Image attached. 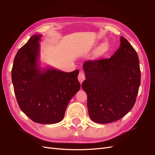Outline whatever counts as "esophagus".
I'll use <instances>...</instances> for the list:
<instances>
[{
	"instance_id": "34e87169",
	"label": "esophagus",
	"mask_w": 155,
	"mask_h": 155,
	"mask_svg": "<svg viewBox=\"0 0 155 155\" xmlns=\"http://www.w3.org/2000/svg\"><path fill=\"white\" fill-rule=\"evenodd\" d=\"M78 79L79 80V82L80 83H82L84 80L85 79V74L83 72H80L78 74Z\"/></svg>"
}]
</instances>
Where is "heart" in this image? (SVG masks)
I'll list each match as a JSON object with an SVG mask.
<instances>
[{
  "label": "heart",
  "mask_w": 155,
  "mask_h": 155,
  "mask_svg": "<svg viewBox=\"0 0 155 155\" xmlns=\"http://www.w3.org/2000/svg\"><path fill=\"white\" fill-rule=\"evenodd\" d=\"M107 50V44L106 43H103L98 49V54H102Z\"/></svg>",
  "instance_id": "b5f03b06"
}]
</instances>
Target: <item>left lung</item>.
<instances>
[{
    "instance_id": "left-lung-1",
    "label": "left lung",
    "mask_w": 155,
    "mask_h": 155,
    "mask_svg": "<svg viewBox=\"0 0 155 155\" xmlns=\"http://www.w3.org/2000/svg\"><path fill=\"white\" fill-rule=\"evenodd\" d=\"M83 68L86 80L82 87L92 121L115 122L131 110L140 84V70L137 54L127 39L120 37V48L110 58L89 60Z\"/></svg>"
}]
</instances>
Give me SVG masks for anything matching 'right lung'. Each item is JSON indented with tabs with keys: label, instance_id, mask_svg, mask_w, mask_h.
Segmentation results:
<instances>
[{
	"label": "right lung",
	"instance_id": "obj_1",
	"mask_svg": "<svg viewBox=\"0 0 155 155\" xmlns=\"http://www.w3.org/2000/svg\"><path fill=\"white\" fill-rule=\"evenodd\" d=\"M41 35L30 37L18 51L11 71L12 82L20 109L32 121L42 124L63 120L68 104L80 90L79 71L42 70L38 64Z\"/></svg>",
	"mask_w": 155,
	"mask_h": 155
}]
</instances>
